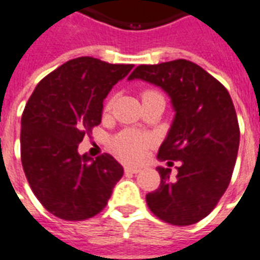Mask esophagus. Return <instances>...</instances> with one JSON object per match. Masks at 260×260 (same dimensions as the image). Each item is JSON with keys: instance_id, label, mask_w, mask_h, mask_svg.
Returning a JSON list of instances; mask_svg holds the SVG:
<instances>
[{"instance_id": "esophagus-1", "label": "esophagus", "mask_w": 260, "mask_h": 260, "mask_svg": "<svg viewBox=\"0 0 260 260\" xmlns=\"http://www.w3.org/2000/svg\"><path fill=\"white\" fill-rule=\"evenodd\" d=\"M141 171V167L137 166H126L125 167V173L126 174H137Z\"/></svg>"}]
</instances>
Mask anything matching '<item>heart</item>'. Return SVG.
<instances>
[{
  "label": "heart",
  "instance_id": "b5f03b06",
  "mask_svg": "<svg viewBox=\"0 0 260 260\" xmlns=\"http://www.w3.org/2000/svg\"><path fill=\"white\" fill-rule=\"evenodd\" d=\"M149 93H154V91H146L143 94ZM110 107L111 101H109L106 109H110ZM150 143H151V138L149 135L127 130V132L121 133L114 139V150L122 158L135 162V160H141L145 156L146 149Z\"/></svg>",
  "mask_w": 260,
  "mask_h": 260
}]
</instances>
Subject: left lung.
Listing matches in <instances>:
<instances>
[{"label": "left lung", "instance_id": "left-lung-1", "mask_svg": "<svg viewBox=\"0 0 260 260\" xmlns=\"http://www.w3.org/2000/svg\"><path fill=\"white\" fill-rule=\"evenodd\" d=\"M127 79L160 87L175 111L158 159L181 160V166L175 179L170 169L156 167L160 184L146 195L147 206L164 222L194 224L212 211L231 181L239 125L230 94L211 74L186 59L141 65Z\"/></svg>", "mask_w": 260, "mask_h": 260}]
</instances>
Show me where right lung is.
<instances>
[{"instance_id":"1","label":"right lung","mask_w":260,"mask_h":260,"mask_svg":"<svg viewBox=\"0 0 260 260\" xmlns=\"http://www.w3.org/2000/svg\"><path fill=\"white\" fill-rule=\"evenodd\" d=\"M134 65L79 57L61 65L34 89L21 118V160L34 195L65 220L105 209L123 167L110 154L93 159L78 145L102 119L104 100Z\"/></svg>"}]
</instances>
